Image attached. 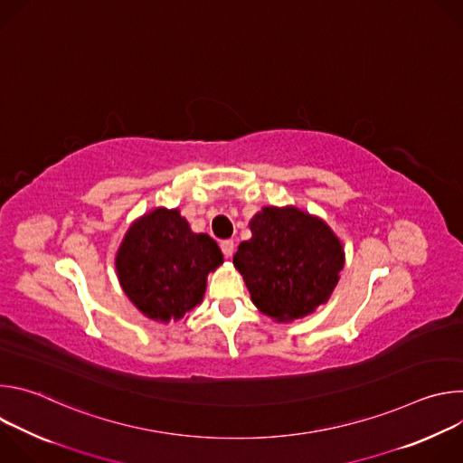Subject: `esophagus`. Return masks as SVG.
Segmentation results:
<instances>
[{"instance_id": "obj_1", "label": "esophagus", "mask_w": 463, "mask_h": 463, "mask_svg": "<svg viewBox=\"0 0 463 463\" xmlns=\"http://www.w3.org/2000/svg\"><path fill=\"white\" fill-rule=\"evenodd\" d=\"M220 247H222V252H223L225 258H231V256H232V252H234V241H232V240H223V241L220 243Z\"/></svg>"}]
</instances>
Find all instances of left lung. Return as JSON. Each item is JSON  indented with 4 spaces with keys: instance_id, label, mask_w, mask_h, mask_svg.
I'll use <instances>...</instances> for the list:
<instances>
[{
    "instance_id": "8db88e82",
    "label": "left lung",
    "mask_w": 463,
    "mask_h": 463,
    "mask_svg": "<svg viewBox=\"0 0 463 463\" xmlns=\"http://www.w3.org/2000/svg\"><path fill=\"white\" fill-rule=\"evenodd\" d=\"M252 238L232 261L254 306L275 320H293L324 304L339 282L345 250L322 220L295 207H266L250 220Z\"/></svg>"
}]
</instances>
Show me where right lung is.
I'll return each instance as SVG.
<instances>
[{
  "mask_svg": "<svg viewBox=\"0 0 463 463\" xmlns=\"http://www.w3.org/2000/svg\"><path fill=\"white\" fill-rule=\"evenodd\" d=\"M222 261L218 243L194 234L179 211L156 209L129 227L115 266L136 307L148 318L170 322L202 302L207 275Z\"/></svg>",
  "mask_w": 463,
  "mask_h": 463,
  "instance_id": "1",
  "label": "right lung"
}]
</instances>
